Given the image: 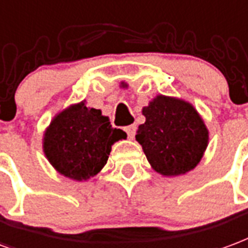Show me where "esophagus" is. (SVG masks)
<instances>
[{
	"mask_svg": "<svg viewBox=\"0 0 248 248\" xmlns=\"http://www.w3.org/2000/svg\"><path fill=\"white\" fill-rule=\"evenodd\" d=\"M124 131L127 133L130 139H133L134 135H135V131H137V126H135V124H130L127 127H124Z\"/></svg>",
	"mask_w": 248,
	"mask_h": 248,
	"instance_id": "34e87169",
	"label": "esophagus"
}]
</instances>
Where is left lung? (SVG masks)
Segmentation results:
<instances>
[{"label":"left lung","mask_w":248,"mask_h":248,"mask_svg":"<svg viewBox=\"0 0 248 248\" xmlns=\"http://www.w3.org/2000/svg\"><path fill=\"white\" fill-rule=\"evenodd\" d=\"M146 122L135 139L157 173L180 176L197 166L209 142V131L193 105L180 98L156 96L142 110Z\"/></svg>","instance_id":"obj_1"}]
</instances>
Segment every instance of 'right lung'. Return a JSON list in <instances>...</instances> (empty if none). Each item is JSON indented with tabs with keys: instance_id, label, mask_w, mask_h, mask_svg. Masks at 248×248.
<instances>
[{
	"instance_id": "obj_1",
	"label": "right lung",
	"mask_w": 248,
	"mask_h": 248,
	"mask_svg": "<svg viewBox=\"0 0 248 248\" xmlns=\"http://www.w3.org/2000/svg\"><path fill=\"white\" fill-rule=\"evenodd\" d=\"M126 137L101 110L81 101L55 115L43 137V151L60 175L85 181L104 168L111 146Z\"/></svg>"
}]
</instances>
